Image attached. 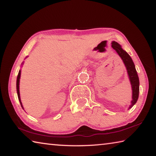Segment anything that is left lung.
I'll use <instances>...</instances> for the list:
<instances>
[{
	"instance_id": "obj_1",
	"label": "left lung",
	"mask_w": 156,
	"mask_h": 156,
	"mask_svg": "<svg viewBox=\"0 0 156 156\" xmlns=\"http://www.w3.org/2000/svg\"><path fill=\"white\" fill-rule=\"evenodd\" d=\"M111 44L112 48L117 52L118 55L122 59L123 63L125 65L130 84H131L132 86V100L131 101V104L128 108L129 110L136 103L138 100V95H139V78H138L137 72L136 70L134 62H133L130 56L127 53L126 51L122 48L121 45L119 44L117 42L113 41Z\"/></svg>"
}]
</instances>
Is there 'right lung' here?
<instances>
[{
    "label": "right lung",
    "instance_id": "1",
    "mask_svg": "<svg viewBox=\"0 0 156 156\" xmlns=\"http://www.w3.org/2000/svg\"><path fill=\"white\" fill-rule=\"evenodd\" d=\"M23 64H24V63H22V65H23ZM20 76H21V69H20L19 70V72H18V77H17V80H16V89H17V93H18V100L20 101V102L22 108L24 109L23 106H22V101H21L20 95Z\"/></svg>",
    "mask_w": 156,
    "mask_h": 156
}]
</instances>
